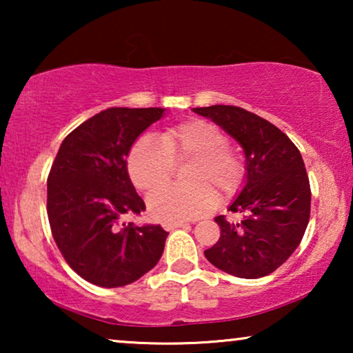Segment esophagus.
<instances>
[{"mask_svg":"<svg viewBox=\"0 0 353 353\" xmlns=\"http://www.w3.org/2000/svg\"><path fill=\"white\" fill-rule=\"evenodd\" d=\"M183 226H186V223H183V221H176V223H165V225H163V230L172 231V230H176V228H183Z\"/></svg>","mask_w":353,"mask_h":353,"instance_id":"1","label":"esophagus"}]
</instances>
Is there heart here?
Instances as JSON below:
<instances>
[{
  "label": "heart",
  "mask_w": 353,
  "mask_h": 353,
  "mask_svg": "<svg viewBox=\"0 0 353 353\" xmlns=\"http://www.w3.org/2000/svg\"><path fill=\"white\" fill-rule=\"evenodd\" d=\"M192 160L187 181L191 188L169 187L175 163ZM128 173L139 191L152 192L148 199L149 215L163 223L196 219L215 205L216 191L230 196L244 178V165L228 148V138L216 125L190 120L168 128L161 138L141 137L128 154Z\"/></svg>",
  "instance_id": "obj_1"
}]
</instances>
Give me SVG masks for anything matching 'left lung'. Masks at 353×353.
I'll return each instance as SVG.
<instances>
[{"label": "left lung", "mask_w": 353, "mask_h": 353, "mask_svg": "<svg viewBox=\"0 0 353 353\" xmlns=\"http://www.w3.org/2000/svg\"><path fill=\"white\" fill-rule=\"evenodd\" d=\"M239 143L245 157L244 186L228 210L239 221L215 216L220 239L204 250L221 272L257 279L273 273L299 248L310 219V183L302 156L281 130L236 105L196 108Z\"/></svg>", "instance_id": "8db88e82"}]
</instances>
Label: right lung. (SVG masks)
Here are the masks:
<instances>
[{
	"instance_id": "obj_1",
	"label": "right lung",
	"mask_w": 353,
	"mask_h": 353,
	"mask_svg": "<svg viewBox=\"0 0 353 353\" xmlns=\"http://www.w3.org/2000/svg\"><path fill=\"white\" fill-rule=\"evenodd\" d=\"M162 108H110L62 141L48 176V219L57 248L77 274L101 288L137 281L156 267L168 233L125 223L146 209L130 180L127 157Z\"/></svg>"
}]
</instances>
